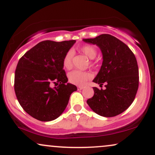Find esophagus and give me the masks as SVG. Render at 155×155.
I'll use <instances>...</instances> for the list:
<instances>
[{
    "mask_svg": "<svg viewBox=\"0 0 155 155\" xmlns=\"http://www.w3.org/2000/svg\"><path fill=\"white\" fill-rule=\"evenodd\" d=\"M77 88H78V90H82V89L84 88V87L83 86H78Z\"/></svg>",
    "mask_w": 155,
    "mask_h": 155,
    "instance_id": "esophagus-1",
    "label": "esophagus"
}]
</instances>
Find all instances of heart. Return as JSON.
Segmentation results:
<instances>
[{
	"mask_svg": "<svg viewBox=\"0 0 155 155\" xmlns=\"http://www.w3.org/2000/svg\"><path fill=\"white\" fill-rule=\"evenodd\" d=\"M78 51H79L81 54H84L87 58L91 60L90 62V66L94 67L97 64V62L94 61V58L97 55V49L95 47L92 45L81 46V47L76 48ZM73 60H74V53L72 51H68L64 55L63 58V65L65 68L70 70L73 67ZM92 75L88 72L81 71H74L68 74V80L71 83L75 85H84L87 81H88Z\"/></svg>",
	"mask_w": 155,
	"mask_h": 155,
	"instance_id": "b5f03b06",
	"label": "heart"
}]
</instances>
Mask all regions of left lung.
Instances as JSON below:
<instances>
[{
    "mask_svg": "<svg viewBox=\"0 0 155 155\" xmlns=\"http://www.w3.org/2000/svg\"><path fill=\"white\" fill-rule=\"evenodd\" d=\"M84 41L96 44L103 53L102 65L94 82L106 89L93 87L94 95L87 103L96 114L106 117L117 116L132 104L139 84V73L136 57L120 39L109 34H101Z\"/></svg>",
    "mask_w": 155,
    "mask_h": 155,
    "instance_id": "1",
    "label": "left lung"
}]
</instances>
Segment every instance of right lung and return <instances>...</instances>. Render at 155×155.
<instances>
[{
  "instance_id": "obj_1",
  "label": "right lung",
  "mask_w": 155,
  "mask_h": 155,
  "mask_svg": "<svg viewBox=\"0 0 155 155\" xmlns=\"http://www.w3.org/2000/svg\"><path fill=\"white\" fill-rule=\"evenodd\" d=\"M75 42L43 41L19 59L15 70V94L20 106L33 118L43 122L57 119L66 108L71 94L77 90L67 83L63 65L64 55Z\"/></svg>"
}]
</instances>
